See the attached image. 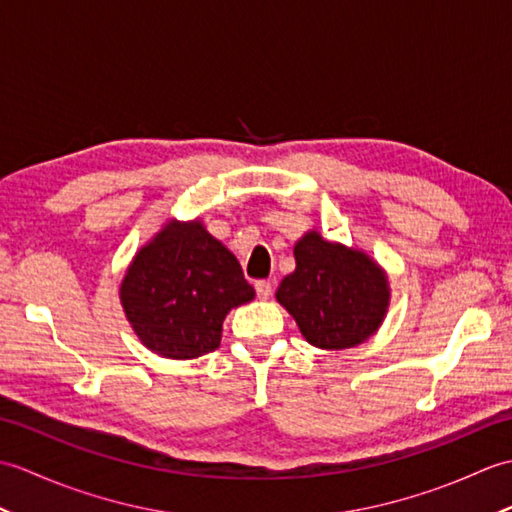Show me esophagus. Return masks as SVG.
<instances>
[{
    "label": "esophagus",
    "mask_w": 512,
    "mask_h": 512,
    "mask_svg": "<svg viewBox=\"0 0 512 512\" xmlns=\"http://www.w3.org/2000/svg\"><path fill=\"white\" fill-rule=\"evenodd\" d=\"M255 290H257L259 299H270V295H273V284L266 279H259V281H255Z\"/></svg>",
    "instance_id": "obj_1"
}]
</instances>
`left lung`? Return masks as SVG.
Wrapping results in <instances>:
<instances>
[{"mask_svg": "<svg viewBox=\"0 0 512 512\" xmlns=\"http://www.w3.org/2000/svg\"><path fill=\"white\" fill-rule=\"evenodd\" d=\"M295 262V273L277 288V301L310 345L347 350L380 328L389 308V281L363 250L310 231L295 244Z\"/></svg>", "mask_w": 512, "mask_h": 512, "instance_id": "8db88e82", "label": "left lung"}]
</instances>
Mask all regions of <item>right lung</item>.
I'll return each mask as SVG.
<instances>
[{
  "instance_id": "obj_1",
  "label": "right lung",
  "mask_w": 512,
  "mask_h": 512,
  "mask_svg": "<svg viewBox=\"0 0 512 512\" xmlns=\"http://www.w3.org/2000/svg\"><path fill=\"white\" fill-rule=\"evenodd\" d=\"M253 299L235 255L200 220H169L138 250L121 284L140 343L176 361L217 350L226 314Z\"/></svg>"
}]
</instances>
